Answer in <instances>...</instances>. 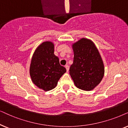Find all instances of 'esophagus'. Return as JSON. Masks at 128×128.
Here are the masks:
<instances>
[{"label": "esophagus", "instance_id": "34e87169", "mask_svg": "<svg viewBox=\"0 0 128 128\" xmlns=\"http://www.w3.org/2000/svg\"><path fill=\"white\" fill-rule=\"evenodd\" d=\"M65 67H66V70H67V71H68V70H69V66H68V65H66L65 66Z\"/></svg>", "mask_w": 128, "mask_h": 128}]
</instances>
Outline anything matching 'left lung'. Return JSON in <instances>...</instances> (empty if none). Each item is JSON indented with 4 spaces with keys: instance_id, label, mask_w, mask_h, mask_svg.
Instances as JSON below:
<instances>
[{
    "instance_id": "1",
    "label": "left lung",
    "mask_w": 128,
    "mask_h": 128,
    "mask_svg": "<svg viewBox=\"0 0 128 128\" xmlns=\"http://www.w3.org/2000/svg\"><path fill=\"white\" fill-rule=\"evenodd\" d=\"M74 60L70 74L76 87L91 91L100 84L104 66L98 49L91 40L82 38L72 44Z\"/></svg>"
}]
</instances>
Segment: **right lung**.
Segmentation results:
<instances>
[{
	"label": "right lung",
	"instance_id": "1",
	"mask_svg": "<svg viewBox=\"0 0 128 128\" xmlns=\"http://www.w3.org/2000/svg\"><path fill=\"white\" fill-rule=\"evenodd\" d=\"M54 44L45 42L36 48L32 57L30 75L33 82L40 89L47 91L53 89L58 81L66 72L54 55Z\"/></svg>",
	"mask_w": 128,
	"mask_h": 128
}]
</instances>
